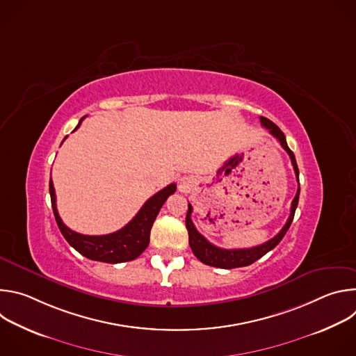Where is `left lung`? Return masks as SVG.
<instances>
[{"mask_svg":"<svg viewBox=\"0 0 356 356\" xmlns=\"http://www.w3.org/2000/svg\"><path fill=\"white\" fill-rule=\"evenodd\" d=\"M261 124H262V127H265L269 131L270 135H273L280 142L282 147L289 154L293 169H294V173H296V179L298 181V168H297V163H296V158H294L293 152L290 150V147L287 146L284 134L280 131V128L276 124H273L270 120H268L265 117H261ZM298 195H300V184H298L296 197L291 201L289 220L284 224V227L280 229V232L276 236H273L272 239H269L268 242L262 243V245L253 246V248H246V249H222V248H218V246L210 243L204 236H202L195 229V227L191 221L193 207H191V204H188V211H187V216H186V228L188 231V243H190V248L195 255V258L204 265L214 266V268H221V269H234V268L248 266V265H252L253 262H257L264 255H266L269 250H272L286 235V232L290 228L291 221L294 218V213H296V209H297V204H298Z\"/></svg>","mask_w":356,"mask_h":356,"instance_id":"1","label":"left lung"}]
</instances>
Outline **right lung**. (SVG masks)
Masks as SVG:
<instances>
[{"instance_id": "1", "label": "right lung", "mask_w": 356, "mask_h": 356, "mask_svg": "<svg viewBox=\"0 0 356 356\" xmlns=\"http://www.w3.org/2000/svg\"><path fill=\"white\" fill-rule=\"evenodd\" d=\"M83 120L84 117L79 121V125L74 128V131L80 127ZM175 191H176V184L172 183L166 186L163 190L158 191L155 195H152L142 206V209L138 211V214L120 231H115L107 235H83L76 231H72L69 227L63 224L56 207V194H55L52 177H50V181H49V193H50V201H52V210H54L58 227L62 235L65 236V239L77 252H80L83 257L91 261L106 262V264L128 262V261L136 259L140 255L149 245L152 225H154L168 197Z\"/></svg>"}]
</instances>
